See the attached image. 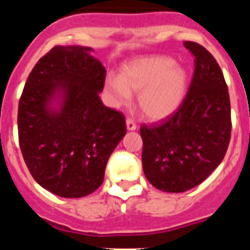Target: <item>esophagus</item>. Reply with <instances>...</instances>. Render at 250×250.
<instances>
[{
	"instance_id": "obj_1",
	"label": "esophagus",
	"mask_w": 250,
	"mask_h": 250,
	"mask_svg": "<svg viewBox=\"0 0 250 250\" xmlns=\"http://www.w3.org/2000/svg\"><path fill=\"white\" fill-rule=\"evenodd\" d=\"M126 127L127 130H136V123L134 120H132L131 118H127L126 119Z\"/></svg>"
}]
</instances>
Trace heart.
I'll use <instances>...</instances> for the list:
<instances>
[{
    "label": "heart",
    "instance_id": "b5f03b06",
    "mask_svg": "<svg viewBox=\"0 0 250 250\" xmlns=\"http://www.w3.org/2000/svg\"><path fill=\"white\" fill-rule=\"evenodd\" d=\"M105 87L116 105H126L139 92V109L150 120H161L176 111L187 90V74L167 56L138 59L124 66L120 77L107 76Z\"/></svg>",
    "mask_w": 250,
    "mask_h": 250
}]
</instances>
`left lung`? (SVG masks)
Here are the masks:
<instances>
[{"mask_svg":"<svg viewBox=\"0 0 250 250\" xmlns=\"http://www.w3.org/2000/svg\"><path fill=\"white\" fill-rule=\"evenodd\" d=\"M194 72L184 100L158 124L140 127L143 169L156 189L183 193L199 185L224 159L231 134L230 100L213 55L193 41Z\"/></svg>","mask_w":250,"mask_h":250,"instance_id":"1","label":"left lung"}]
</instances>
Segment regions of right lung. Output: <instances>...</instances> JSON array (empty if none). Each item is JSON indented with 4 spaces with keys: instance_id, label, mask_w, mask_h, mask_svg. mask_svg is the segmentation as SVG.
Wrapping results in <instances>:
<instances>
[{
    "instance_id": "1",
    "label": "right lung",
    "mask_w": 250,
    "mask_h": 250,
    "mask_svg": "<svg viewBox=\"0 0 250 250\" xmlns=\"http://www.w3.org/2000/svg\"><path fill=\"white\" fill-rule=\"evenodd\" d=\"M89 47L55 46L37 61L19 103V141L31 175L62 198L94 193L111 152L126 134L125 116L99 92L106 70ZM61 94L59 110L49 103Z\"/></svg>"
}]
</instances>
